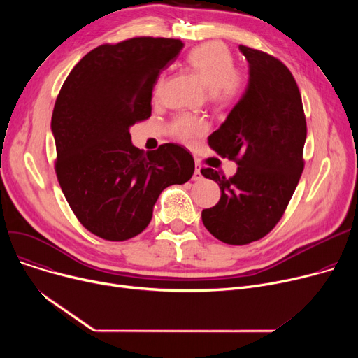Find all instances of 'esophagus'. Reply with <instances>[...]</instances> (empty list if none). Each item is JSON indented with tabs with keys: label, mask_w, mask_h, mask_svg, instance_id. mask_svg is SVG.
Segmentation results:
<instances>
[{
	"label": "esophagus",
	"mask_w": 358,
	"mask_h": 358,
	"mask_svg": "<svg viewBox=\"0 0 358 358\" xmlns=\"http://www.w3.org/2000/svg\"><path fill=\"white\" fill-rule=\"evenodd\" d=\"M193 180H194V181H201V180H203V176H201L200 165H199V164H196V169H194V174H193Z\"/></svg>",
	"instance_id": "1"
}]
</instances>
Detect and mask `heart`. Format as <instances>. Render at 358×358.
Wrapping results in <instances>:
<instances>
[{
    "mask_svg": "<svg viewBox=\"0 0 358 358\" xmlns=\"http://www.w3.org/2000/svg\"><path fill=\"white\" fill-rule=\"evenodd\" d=\"M187 62L199 75L213 99L220 104H231L239 99L243 90V75L234 66L231 50L219 43L208 42L196 46L187 55ZM164 78L157 84V92L162 87ZM208 123L200 117L180 115L171 124L173 135L182 142H192L203 135Z\"/></svg>",
    "mask_w": 358,
    "mask_h": 358,
    "instance_id": "b5f03b06",
    "label": "heart"
}]
</instances>
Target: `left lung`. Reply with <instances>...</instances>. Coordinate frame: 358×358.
Listing matches in <instances>:
<instances>
[{"label":"left lung","mask_w":358,"mask_h":358,"mask_svg":"<svg viewBox=\"0 0 358 358\" xmlns=\"http://www.w3.org/2000/svg\"><path fill=\"white\" fill-rule=\"evenodd\" d=\"M250 64L248 85L227 120L209 136V146L238 164L224 177L201 168L220 187V200L201 212L215 238L247 245L266 236L283 216L303 171L306 119L289 68L274 56L239 45Z\"/></svg>","instance_id":"obj_1"}]
</instances>
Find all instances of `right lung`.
Here are the masks:
<instances>
[{
  "mask_svg": "<svg viewBox=\"0 0 358 358\" xmlns=\"http://www.w3.org/2000/svg\"><path fill=\"white\" fill-rule=\"evenodd\" d=\"M182 46L165 37L101 45L72 68L56 99L50 123L56 177L73 215L103 239L139 235L162 190L194 173L185 148L164 143L145 154L129 134L149 119L158 75Z\"/></svg>",
  "mask_w": 358,
  "mask_h": 358,
  "instance_id": "1",
  "label": "right lung"
}]
</instances>
